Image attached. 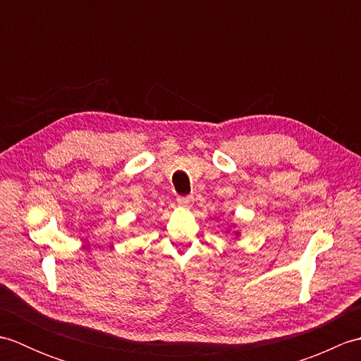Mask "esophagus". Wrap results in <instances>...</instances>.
I'll use <instances>...</instances> for the list:
<instances>
[{"mask_svg":"<svg viewBox=\"0 0 361 361\" xmlns=\"http://www.w3.org/2000/svg\"><path fill=\"white\" fill-rule=\"evenodd\" d=\"M192 202H194L192 197H178V198H176V203L183 206V208H189V206L192 204Z\"/></svg>","mask_w":361,"mask_h":361,"instance_id":"obj_1","label":"esophagus"}]
</instances>
